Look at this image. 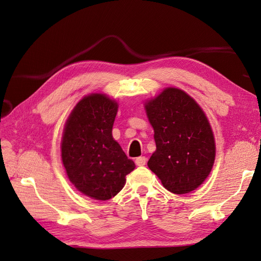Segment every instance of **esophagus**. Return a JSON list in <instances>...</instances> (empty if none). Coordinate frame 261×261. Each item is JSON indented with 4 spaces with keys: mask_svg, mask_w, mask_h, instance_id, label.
Returning a JSON list of instances; mask_svg holds the SVG:
<instances>
[{
    "mask_svg": "<svg viewBox=\"0 0 261 261\" xmlns=\"http://www.w3.org/2000/svg\"><path fill=\"white\" fill-rule=\"evenodd\" d=\"M146 162H147V158L146 157H144V156H140V157H138L137 159H136V164H137V166H144L145 164H146Z\"/></svg>",
    "mask_w": 261,
    "mask_h": 261,
    "instance_id": "34e87169",
    "label": "esophagus"
}]
</instances>
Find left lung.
<instances>
[{
	"instance_id": "obj_1",
	"label": "left lung",
	"mask_w": 261,
	"mask_h": 261,
	"mask_svg": "<svg viewBox=\"0 0 261 261\" xmlns=\"http://www.w3.org/2000/svg\"><path fill=\"white\" fill-rule=\"evenodd\" d=\"M156 150L147 166L168 191L187 194L203 183L216 156L214 133L203 109L186 92L166 88L145 103Z\"/></svg>"
}]
</instances>
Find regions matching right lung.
Returning a JSON list of instances; mask_svg holds the SVG:
<instances>
[{
	"label": "right lung",
	"mask_w": 261,
	"mask_h": 261,
	"mask_svg": "<svg viewBox=\"0 0 261 261\" xmlns=\"http://www.w3.org/2000/svg\"><path fill=\"white\" fill-rule=\"evenodd\" d=\"M118 104L90 94L74 106L62 139V161L69 181L93 199L107 200L122 190L136 165L113 138Z\"/></svg>",
	"instance_id": "right-lung-1"
}]
</instances>
